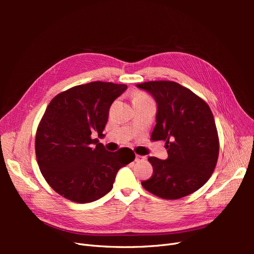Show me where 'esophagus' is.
Returning <instances> with one entry per match:
<instances>
[{
  "instance_id": "34e87169",
  "label": "esophagus",
  "mask_w": 254,
  "mask_h": 254,
  "mask_svg": "<svg viewBox=\"0 0 254 254\" xmlns=\"http://www.w3.org/2000/svg\"><path fill=\"white\" fill-rule=\"evenodd\" d=\"M146 158L144 156L140 155H135V162H141V161H144Z\"/></svg>"
}]
</instances>
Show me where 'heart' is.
Wrapping results in <instances>:
<instances>
[{"label": "heart", "instance_id": "1", "mask_svg": "<svg viewBox=\"0 0 254 254\" xmlns=\"http://www.w3.org/2000/svg\"><path fill=\"white\" fill-rule=\"evenodd\" d=\"M146 101H151V99L144 93H135L132 98L133 104L140 103V102H146Z\"/></svg>", "mask_w": 254, "mask_h": 254}]
</instances>
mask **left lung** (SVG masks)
Here are the masks:
<instances>
[{"label":"left lung","mask_w":254,"mask_h":254,"mask_svg":"<svg viewBox=\"0 0 254 254\" xmlns=\"http://www.w3.org/2000/svg\"><path fill=\"white\" fill-rule=\"evenodd\" d=\"M157 103L152 141H164L168 158L149 157L153 174L143 188L163 199H179L200 189L217 163L219 141L213 113L203 99L175 81L136 84Z\"/></svg>","instance_id":"1"}]
</instances>
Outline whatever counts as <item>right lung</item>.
Listing matches in <instances>:
<instances>
[{
  "label": "right lung",
  "mask_w": 254,
  "mask_h": 254,
  "mask_svg": "<svg viewBox=\"0 0 254 254\" xmlns=\"http://www.w3.org/2000/svg\"><path fill=\"white\" fill-rule=\"evenodd\" d=\"M126 84L93 81L61 92L45 110L36 133V157L51 188L88 203L109 193L121 167L132 162L127 147L111 152L91 134H103L111 104Z\"/></svg>",
  "instance_id": "right-lung-1"
}]
</instances>
